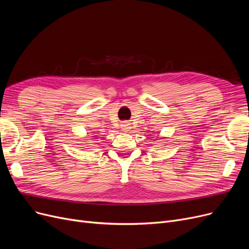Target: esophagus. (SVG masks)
Masks as SVG:
<instances>
[{"label":"esophagus","instance_id":"esophagus-1","mask_svg":"<svg viewBox=\"0 0 249 249\" xmlns=\"http://www.w3.org/2000/svg\"><path fill=\"white\" fill-rule=\"evenodd\" d=\"M121 126H122V129H123V130H125V131H127L128 128H129V124H128V122H123Z\"/></svg>","mask_w":249,"mask_h":249}]
</instances>
